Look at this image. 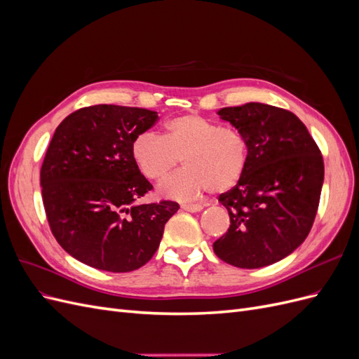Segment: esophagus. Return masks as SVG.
<instances>
[{"mask_svg": "<svg viewBox=\"0 0 359 359\" xmlns=\"http://www.w3.org/2000/svg\"><path fill=\"white\" fill-rule=\"evenodd\" d=\"M181 208L184 211H189V212H199L203 210V206L199 203H182Z\"/></svg>", "mask_w": 359, "mask_h": 359, "instance_id": "obj_1", "label": "esophagus"}]
</instances>
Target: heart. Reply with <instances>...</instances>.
Returning <instances> with one entry per match:
<instances>
[{"label":"heart","instance_id":"1","mask_svg":"<svg viewBox=\"0 0 359 359\" xmlns=\"http://www.w3.org/2000/svg\"><path fill=\"white\" fill-rule=\"evenodd\" d=\"M132 156L148 180L166 177L182 160L184 168L158 184L165 198L191 201L203 193L227 191L241 180L248 160L245 137L199 114L175 116L163 127L161 137L139 135Z\"/></svg>","mask_w":359,"mask_h":359}]
</instances>
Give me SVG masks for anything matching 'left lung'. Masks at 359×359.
I'll use <instances>...</instances> for the list:
<instances>
[{
    "label": "left lung",
    "mask_w": 359,
    "mask_h": 359,
    "mask_svg": "<svg viewBox=\"0 0 359 359\" xmlns=\"http://www.w3.org/2000/svg\"><path fill=\"white\" fill-rule=\"evenodd\" d=\"M217 114L245 137L248 160L241 180L219 198L231 226L212 244L214 253L244 269L273 265L311 229L323 186L322 154L289 111L250 102Z\"/></svg>",
    "instance_id": "left-lung-1"
}]
</instances>
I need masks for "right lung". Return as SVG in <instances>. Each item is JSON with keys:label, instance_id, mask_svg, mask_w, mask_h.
I'll list each match as a JSON object with an SVG mask.
<instances>
[{"label": "right lung", "instance_id": "obj_1", "mask_svg": "<svg viewBox=\"0 0 359 359\" xmlns=\"http://www.w3.org/2000/svg\"><path fill=\"white\" fill-rule=\"evenodd\" d=\"M157 119L142 107L95 104L53 133L40 170L43 205L53 236L79 262L128 273L157 252L180 205L137 203L153 186L132 156L133 140Z\"/></svg>", "mask_w": 359, "mask_h": 359}]
</instances>
